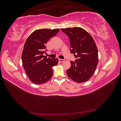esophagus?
<instances>
[{
	"instance_id": "esophagus-1",
	"label": "esophagus",
	"mask_w": 121,
	"mask_h": 121,
	"mask_svg": "<svg viewBox=\"0 0 121 121\" xmlns=\"http://www.w3.org/2000/svg\"><path fill=\"white\" fill-rule=\"evenodd\" d=\"M58 60L60 62V63H63V62L65 61V60H63V59H58Z\"/></svg>"
}]
</instances>
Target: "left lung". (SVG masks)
Masks as SVG:
<instances>
[{
    "instance_id": "1",
    "label": "left lung",
    "mask_w": 121,
    "mask_h": 121,
    "mask_svg": "<svg viewBox=\"0 0 121 121\" xmlns=\"http://www.w3.org/2000/svg\"><path fill=\"white\" fill-rule=\"evenodd\" d=\"M61 30L68 36L71 52L76 58L75 61H70L71 65L67 74L77 83L85 82L92 76L98 64L96 44L92 36L81 28L61 29Z\"/></svg>"
}]
</instances>
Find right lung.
<instances>
[{
  "instance_id": "obj_1",
  "label": "right lung",
  "mask_w": 121,
  "mask_h": 121,
  "mask_svg": "<svg viewBox=\"0 0 121 121\" xmlns=\"http://www.w3.org/2000/svg\"><path fill=\"white\" fill-rule=\"evenodd\" d=\"M58 29H43L32 33L24 46L22 60L25 71L30 81L35 84L45 83L53 75L52 67L57 64V58H47L45 44L58 33Z\"/></svg>"
}]
</instances>
